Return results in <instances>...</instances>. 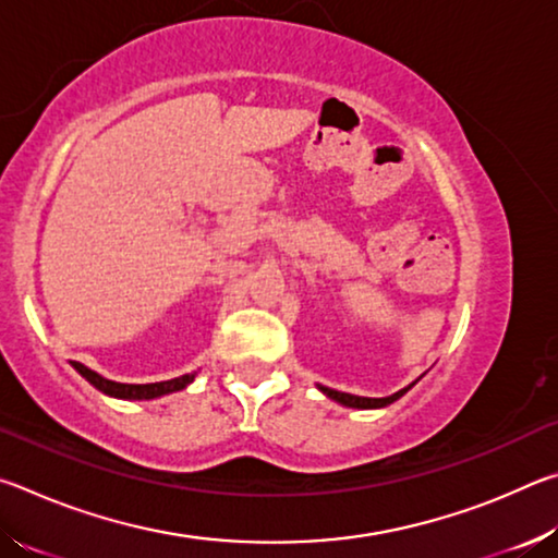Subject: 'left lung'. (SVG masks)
Instances as JSON below:
<instances>
[{"mask_svg": "<svg viewBox=\"0 0 558 558\" xmlns=\"http://www.w3.org/2000/svg\"><path fill=\"white\" fill-rule=\"evenodd\" d=\"M415 384V381H413ZM411 384V386H413ZM411 386H405V389L396 391L393 396H386V399H366V396H352V393H344V391H335V389H327V386H319V391H325L329 399H335L344 405H352V409H384V405H389L393 401H399L401 396L411 389Z\"/></svg>", "mask_w": 558, "mask_h": 558, "instance_id": "left-lung-1", "label": "left lung"}]
</instances>
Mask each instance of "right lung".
Returning <instances> with one entry per match:
<instances>
[{"label": "right lung", "mask_w": 558, "mask_h": 558, "mask_svg": "<svg viewBox=\"0 0 558 558\" xmlns=\"http://www.w3.org/2000/svg\"><path fill=\"white\" fill-rule=\"evenodd\" d=\"M71 364H73V369L81 376H86V379L96 386V389H100L108 396H118V399H157V396L182 391L184 386L194 381V374H184V376H177V379L157 381V384H118V381L102 379L100 374L88 369V366H83L81 362H71Z\"/></svg>", "instance_id": "1"}]
</instances>
